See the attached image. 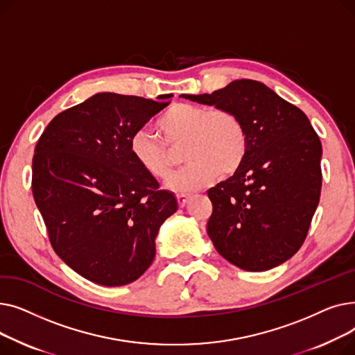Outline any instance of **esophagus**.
<instances>
[{"instance_id": "1", "label": "esophagus", "mask_w": 355, "mask_h": 355, "mask_svg": "<svg viewBox=\"0 0 355 355\" xmlns=\"http://www.w3.org/2000/svg\"><path fill=\"white\" fill-rule=\"evenodd\" d=\"M190 194H177V201H178V206L180 207H184L185 204L189 202V200H190Z\"/></svg>"}]
</instances>
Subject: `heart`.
Returning a JSON list of instances; mask_svg holds the SVG:
<instances>
[{
    "mask_svg": "<svg viewBox=\"0 0 355 355\" xmlns=\"http://www.w3.org/2000/svg\"><path fill=\"white\" fill-rule=\"evenodd\" d=\"M164 143L148 130L130 137L129 151L135 162L153 178L164 180L173 170L171 149L182 148V170L166 181L174 193H191L209 184L217 173L239 170L246 155V129L229 109H209L194 105H175L157 121Z\"/></svg>",
    "mask_w": 355,
    "mask_h": 355,
    "instance_id": "b5f03b06",
    "label": "heart"
}]
</instances>
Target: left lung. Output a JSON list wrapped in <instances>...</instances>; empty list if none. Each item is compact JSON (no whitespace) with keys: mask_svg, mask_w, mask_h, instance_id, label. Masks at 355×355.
Masks as SVG:
<instances>
[{"mask_svg":"<svg viewBox=\"0 0 355 355\" xmlns=\"http://www.w3.org/2000/svg\"><path fill=\"white\" fill-rule=\"evenodd\" d=\"M229 109L246 129L239 170L207 191V233L216 250L240 269L263 272L291 259L318 207L322 145L304 112L266 85L240 79L211 95H181Z\"/></svg>","mask_w":355,"mask_h":355,"instance_id":"obj_1","label":"left lung"}]
</instances>
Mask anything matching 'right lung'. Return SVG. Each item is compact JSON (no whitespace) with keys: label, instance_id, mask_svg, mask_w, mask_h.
I'll return each instance as SVG.
<instances>
[{"label":"right lung","instance_id":"1","mask_svg":"<svg viewBox=\"0 0 355 355\" xmlns=\"http://www.w3.org/2000/svg\"><path fill=\"white\" fill-rule=\"evenodd\" d=\"M170 98L96 93L55 116L35 145L31 189L50 243L90 282L137 281L155 257L162 223L178 209L129 151L130 137Z\"/></svg>","mask_w":355,"mask_h":355}]
</instances>
